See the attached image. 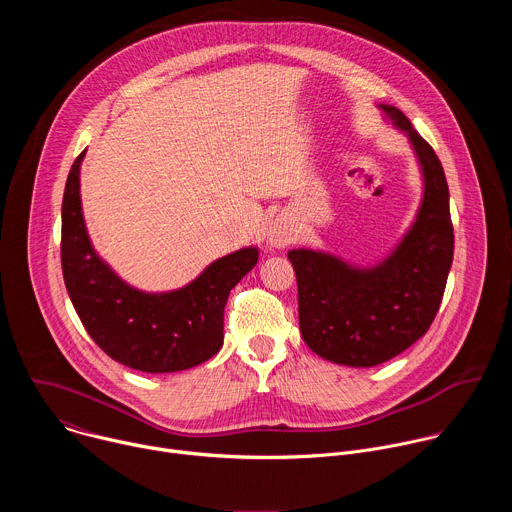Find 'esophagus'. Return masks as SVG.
<instances>
[{
    "label": "esophagus",
    "mask_w": 512,
    "mask_h": 512,
    "mask_svg": "<svg viewBox=\"0 0 512 512\" xmlns=\"http://www.w3.org/2000/svg\"><path fill=\"white\" fill-rule=\"evenodd\" d=\"M296 237H298V231H296L294 223H291L287 216H277L267 229L265 243L269 249L279 251V249H285Z\"/></svg>",
    "instance_id": "esophagus-1"
}]
</instances>
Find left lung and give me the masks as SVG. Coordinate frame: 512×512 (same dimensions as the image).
Masks as SVG:
<instances>
[{
  "mask_svg": "<svg viewBox=\"0 0 512 512\" xmlns=\"http://www.w3.org/2000/svg\"><path fill=\"white\" fill-rule=\"evenodd\" d=\"M377 107L407 135L419 164L423 194L411 227L385 259L369 267L326 251L287 253L298 277L304 342L330 362L364 369L391 360L427 332L454 259L442 162L397 107Z\"/></svg>",
  "mask_w": 512,
  "mask_h": 512,
  "instance_id": "left-lung-1",
  "label": "left lung"
}]
</instances>
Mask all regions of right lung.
Wrapping results in <instances>:
<instances>
[{
	"mask_svg": "<svg viewBox=\"0 0 512 512\" xmlns=\"http://www.w3.org/2000/svg\"><path fill=\"white\" fill-rule=\"evenodd\" d=\"M72 164L62 198V275L85 330L113 360L141 373H176L212 358L223 346L231 289L257 265L243 247L212 261L196 279L150 294L123 281L95 251L83 216L81 164Z\"/></svg>",
	"mask_w": 512,
	"mask_h": 512,
	"instance_id": "obj_1",
	"label": "right lung"
}]
</instances>
